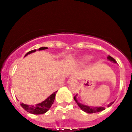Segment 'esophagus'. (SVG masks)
Masks as SVG:
<instances>
[{
	"label": "esophagus",
	"instance_id": "esophagus-1",
	"mask_svg": "<svg viewBox=\"0 0 132 132\" xmlns=\"http://www.w3.org/2000/svg\"><path fill=\"white\" fill-rule=\"evenodd\" d=\"M76 81V79L74 78H69V79L68 80V83H71V82H74Z\"/></svg>",
	"mask_w": 132,
	"mask_h": 132
}]
</instances>
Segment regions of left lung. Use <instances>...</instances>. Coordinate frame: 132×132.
Here are the masks:
<instances>
[{"label":"left lung","instance_id":"obj_1","mask_svg":"<svg viewBox=\"0 0 132 132\" xmlns=\"http://www.w3.org/2000/svg\"><path fill=\"white\" fill-rule=\"evenodd\" d=\"M107 58H108V60H109L110 61H112L115 63H117V61H116V60H115L114 58H113L112 57L110 56H109L107 57ZM76 95H75V96L74 97V99H75V101H76V102L77 104H78L79 107L80 108H81V109L83 110V111L86 112H87L88 113H96V112H99L102 111V110L105 109V107H89V106H87V105H84V104H81V103L79 102L78 101V100L76 99ZM113 102H110V104L108 105V107H110V106L112 104H113Z\"/></svg>","mask_w":132,"mask_h":132}]
</instances>
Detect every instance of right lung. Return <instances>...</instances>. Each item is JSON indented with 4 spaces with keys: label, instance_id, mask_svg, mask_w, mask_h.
Instances as JSON below:
<instances>
[{
    "label": "right lung",
    "instance_id": "1",
    "mask_svg": "<svg viewBox=\"0 0 132 132\" xmlns=\"http://www.w3.org/2000/svg\"><path fill=\"white\" fill-rule=\"evenodd\" d=\"M47 48H48L47 47H42V48H39L38 50H46ZM37 51L36 50H33L30 51L29 52H28L26 54H25V56H26L28 54L31 53L35 52V51ZM56 92H53V93L51 95H50L45 101H43V102L40 103V104H37V105H30L21 103L20 105L22 106L23 108L26 110V111L30 113L37 115L43 114V113H46V112L50 109V108L51 106L52 105V104H53Z\"/></svg>",
    "mask_w": 132,
    "mask_h": 132
}]
</instances>
